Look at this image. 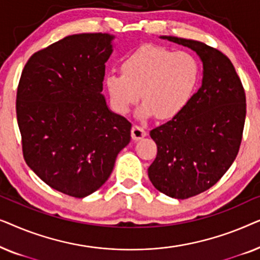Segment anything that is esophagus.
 Returning <instances> with one entry per match:
<instances>
[{"mask_svg":"<svg viewBox=\"0 0 260 260\" xmlns=\"http://www.w3.org/2000/svg\"><path fill=\"white\" fill-rule=\"evenodd\" d=\"M145 136H147V131H145L144 127L135 124V125L133 126V129H131V137H133L135 141H138Z\"/></svg>","mask_w":260,"mask_h":260,"instance_id":"esophagus-1","label":"esophagus"}]
</instances>
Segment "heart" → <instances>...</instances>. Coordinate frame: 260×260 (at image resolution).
<instances>
[{"label": "heart", "instance_id": "b5f03b06", "mask_svg": "<svg viewBox=\"0 0 260 260\" xmlns=\"http://www.w3.org/2000/svg\"><path fill=\"white\" fill-rule=\"evenodd\" d=\"M122 74L105 77L110 104L118 113H127L140 95L142 116L172 119L189 104L199 87L201 69L193 54L144 45L123 60Z\"/></svg>", "mask_w": 260, "mask_h": 260}]
</instances>
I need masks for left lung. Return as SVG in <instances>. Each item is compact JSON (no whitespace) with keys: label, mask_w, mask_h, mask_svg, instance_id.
Segmentation results:
<instances>
[{"label":"left lung","mask_w":260,"mask_h":260,"mask_svg":"<svg viewBox=\"0 0 260 260\" xmlns=\"http://www.w3.org/2000/svg\"><path fill=\"white\" fill-rule=\"evenodd\" d=\"M162 39L193 49L204 63L202 85L186 109L150 131L157 155L149 179L161 193L183 200L214 186L232 166L243 138L246 97L222 52L200 41Z\"/></svg>","instance_id":"left-lung-1"}]
</instances>
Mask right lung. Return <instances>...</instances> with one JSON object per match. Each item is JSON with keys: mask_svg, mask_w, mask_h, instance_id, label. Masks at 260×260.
Segmentation results:
<instances>
[{"mask_svg": "<svg viewBox=\"0 0 260 260\" xmlns=\"http://www.w3.org/2000/svg\"><path fill=\"white\" fill-rule=\"evenodd\" d=\"M113 35L74 34L35 52L21 74L16 117L28 167L53 189L85 198L111 175L131 123L102 94Z\"/></svg>", "mask_w": 260, "mask_h": 260, "instance_id": "add662e5", "label": "right lung"}]
</instances>
